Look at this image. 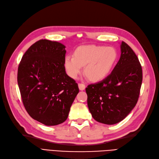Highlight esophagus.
<instances>
[{"instance_id": "esophagus-1", "label": "esophagus", "mask_w": 159, "mask_h": 159, "mask_svg": "<svg viewBox=\"0 0 159 159\" xmlns=\"http://www.w3.org/2000/svg\"><path fill=\"white\" fill-rule=\"evenodd\" d=\"M79 88L80 91H83L85 89V85L82 83H79Z\"/></svg>"}]
</instances>
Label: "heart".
Wrapping results in <instances>:
<instances>
[{
    "mask_svg": "<svg viewBox=\"0 0 159 159\" xmlns=\"http://www.w3.org/2000/svg\"><path fill=\"white\" fill-rule=\"evenodd\" d=\"M118 57L117 50L113 47L85 45L77 48L74 52V57L66 56L64 64L71 78L76 79L84 66V72L90 80L98 82L110 75Z\"/></svg>",
    "mask_w": 159,
    "mask_h": 159,
    "instance_id": "obj_1",
    "label": "heart"
}]
</instances>
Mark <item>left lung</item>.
<instances>
[{"label":"left lung","instance_id":"1","mask_svg":"<svg viewBox=\"0 0 159 159\" xmlns=\"http://www.w3.org/2000/svg\"><path fill=\"white\" fill-rule=\"evenodd\" d=\"M120 57L113 70L100 82L86 88L89 110L99 123L114 125L123 120L137 104L142 69L127 43L120 45Z\"/></svg>","mask_w":159,"mask_h":159}]
</instances>
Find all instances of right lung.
Listing matches in <instances>:
<instances>
[{
	"mask_svg": "<svg viewBox=\"0 0 159 159\" xmlns=\"http://www.w3.org/2000/svg\"><path fill=\"white\" fill-rule=\"evenodd\" d=\"M65 47L40 40L25 51L18 67L17 83L25 108L33 119L47 126L67 119L79 92L78 84L65 71Z\"/></svg>",
	"mask_w": 159,
	"mask_h": 159,
	"instance_id": "add662e5",
	"label": "right lung"
}]
</instances>
